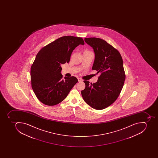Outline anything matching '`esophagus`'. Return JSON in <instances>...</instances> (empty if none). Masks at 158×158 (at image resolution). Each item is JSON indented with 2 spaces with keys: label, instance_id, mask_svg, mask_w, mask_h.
Listing matches in <instances>:
<instances>
[{
  "label": "esophagus",
  "instance_id": "obj_1",
  "mask_svg": "<svg viewBox=\"0 0 158 158\" xmlns=\"http://www.w3.org/2000/svg\"><path fill=\"white\" fill-rule=\"evenodd\" d=\"M77 79H78V81L79 82H82V81H83V80H82L81 78H80V77L77 78Z\"/></svg>",
  "mask_w": 158,
  "mask_h": 158
}]
</instances>
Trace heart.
I'll return each mask as SVG.
<instances>
[{
    "label": "heart",
    "mask_w": 158,
    "mask_h": 158,
    "mask_svg": "<svg viewBox=\"0 0 158 158\" xmlns=\"http://www.w3.org/2000/svg\"><path fill=\"white\" fill-rule=\"evenodd\" d=\"M86 51H87V50H86Z\"/></svg>",
    "instance_id": "heart-1"
}]
</instances>
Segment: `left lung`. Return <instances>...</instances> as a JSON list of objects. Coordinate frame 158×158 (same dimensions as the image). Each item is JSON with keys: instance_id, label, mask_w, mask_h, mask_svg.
I'll list each match as a JSON object with an SVG mask.
<instances>
[{"instance_id": "left-lung-1", "label": "left lung", "mask_w": 158, "mask_h": 158, "mask_svg": "<svg viewBox=\"0 0 158 158\" xmlns=\"http://www.w3.org/2000/svg\"><path fill=\"white\" fill-rule=\"evenodd\" d=\"M93 48L95 60L92 70L100 75L95 83L84 81L85 89L81 91L83 100L92 108L103 110L112 105L118 98L126 79L123 61L118 50L104 40L85 38Z\"/></svg>"}]
</instances>
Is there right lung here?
Listing matches in <instances>:
<instances>
[{
    "mask_svg": "<svg viewBox=\"0 0 158 158\" xmlns=\"http://www.w3.org/2000/svg\"><path fill=\"white\" fill-rule=\"evenodd\" d=\"M85 42L81 37L64 36L40 49L31 68V87L39 100L54 106L65 99L78 82L75 77L62 79V64L70 62L73 50Z\"/></svg>",
    "mask_w": 158,
    "mask_h": 158,
    "instance_id": "right-lung-1",
    "label": "right lung"
}]
</instances>
